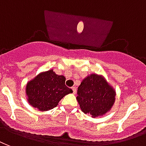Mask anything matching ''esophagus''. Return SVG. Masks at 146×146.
Wrapping results in <instances>:
<instances>
[{"instance_id": "obj_1", "label": "esophagus", "mask_w": 146, "mask_h": 146, "mask_svg": "<svg viewBox=\"0 0 146 146\" xmlns=\"http://www.w3.org/2000/svg\"><path fill=\"white\" fill-rule=\"evenodd\" d=\"M72 91H73V93L75 94V93H76V88H75V87H72Z\"/></svg>"}]
</instances>
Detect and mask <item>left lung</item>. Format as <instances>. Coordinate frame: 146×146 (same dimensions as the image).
Masks as SVG:
<instances>
[{
    "mask_svg": "<svg viewBox=\"0 0 146 146\" xmlns=\"http://www.w3.org/2000/svg\"><path fill=\"white\" fill-rule=\"evenodd\" d=\"M77 100L82 111L92 117L105 114L115 101V91L103 76L86 77L78 88Z\"/></svg>",
    "mask_w": 146,
    "mask_h": 146,
    "instance_id": "1",
    "label": "left lung"
}]
</instances>
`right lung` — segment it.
I'll return each instance as SVG.
<instances>
[{"label": "right lung", "mask_w": 146, "mask_h": 146, "mask_svg": "<svg viewBox=\"0 0 146 146\" xmlns=\"http://www.w3.org/2000/svg\"><path fill=\"white\" fill-rule=\"evenodd\" d=\"M65 79L53 70L38 74L26 86L29 103L41 111L56 107L64 96L72 92V89L65 86Z\"/></svg>", "instance_id": "add662e5"}]
</instances>
